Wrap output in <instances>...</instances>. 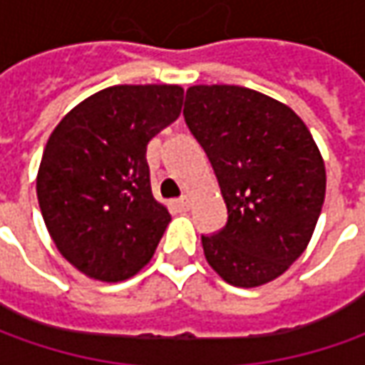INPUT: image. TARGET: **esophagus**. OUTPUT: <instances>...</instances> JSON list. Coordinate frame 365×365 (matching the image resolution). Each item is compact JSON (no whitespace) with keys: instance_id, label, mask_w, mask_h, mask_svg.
<instances>
[{"instance_id":"obj_1","label":"esophagus","mask_w":365,"mask_h":365,"mask_svg":"<svg viewBox=\"0 0 365 365\" xmlns=\"http://www.w3.org/2000/svg\"><path fill=\"white\" fill-rule=\"evenodd\" d=\"M176 207H178V209H189L190 199L189 197H180V199H176Z\"/></svg>"}]
</instances>
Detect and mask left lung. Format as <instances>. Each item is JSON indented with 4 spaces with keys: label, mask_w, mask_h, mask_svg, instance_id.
<instances>
[{
    "label": "left lung",
    "mask_w": 365,
    "mask_h": 365,
    "mask_svg": "<svg viewBox=\"0 0 365 365\" xmlns=\"http://www.w3.org/2000/svg\"><path fill=\"white\" fill-rule=\"evenodd\" d=\"M182 115L227 207V223L201 235L205 258L233 287L278 278L304 252L325 201L309 128L290 107L235 85L190 87Z\"/></svg>",
    "instance_id": "obj_1"
}]
</instances>
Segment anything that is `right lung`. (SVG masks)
I'll list each match as a JSON object with an SVG mask.
<instances>
[{
  "instance_id": "1",
  "label": "right lung",
  "mask_w": 365,
  "mask_h": 365,
  "mask_svg": "<svg viewBox=\"0 0 365 365\" xmlns=\"http://www.w3.org/2000/svg\"><path fill=\"white\" fill-rule=\"evenodd\" d=\"M178 85H115L54 128L36 192L58 252L77 270L120 282L154 256L170 213L150 187L148 142L178 118Z\"/></svg>"
}]
</instances>
